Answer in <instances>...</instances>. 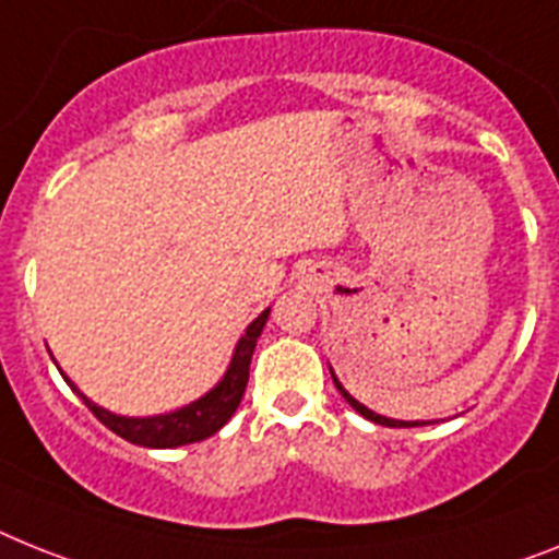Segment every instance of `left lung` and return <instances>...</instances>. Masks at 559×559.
Segmentation results:
<instances>
[{
	"mask_svg": "<svg viewBox=\"0 0 559 559\" xmlns=\"http://www.w3.org/2000/svg\"><path fill=\"white\" fill-rule=\"evenodd\" d=\"M332 381H335L337 392H341V395H344V397H346V403H349L352 409H355V412H360V415L367 417V420H372V424H381V426H420V424H417V420H415V424H406V420H392V417L374 415V412H372V409H367V406H364V403H358V401H355V397H352V395H349V392H346V389H344V386H341V383H337V378H335V374H332Z\"/></svg>",
	"mask_w": 559,
	"mask_h": 559,
	"instance_id": "8db88e82",
	"label": "left lung"
}]
</instances>
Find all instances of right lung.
Instances as JSON below:
<instances>
[{
	"mask_svg": "<svg viewBox=\"0 0 559 559\" xmlns=\"http://www.w3.org/2000/svg\"><path fill=\"white\" fill-rule=\"evenodd\" d=\"M266 318H270V309H264V312L247 326L243 337L238 341V349L236 355H233V364H229L224 381L218 383L213 392H207V395L199 397L195 403L185 406V409L158 417H121L102 409L96 403H91L82 392H79V397L87 403V409H91L107 429L116 431L119 438L130 440V443H139V447L147 449H176L185 447V443H199V440L215 435V431L227 424L229 417L236 415L238 403H241L243 397V389H247V381H250V360L252 352H255V341L258 335H261V330H264ZM64 381H68V378H64ZM70 386H73V383H70ZM73 392H76V386H73Z\"/></svg>",
	"mask_w": 559,
	"mask_h": 559,
	"instance_id": "right-lung-1",
	"label": "right lung"
}]
</instances>
